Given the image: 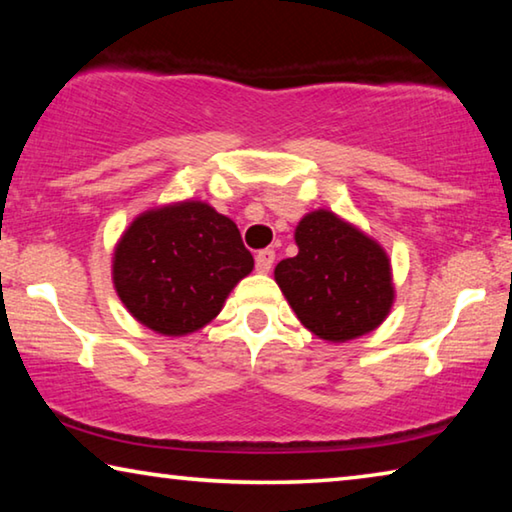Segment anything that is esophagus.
Instances as JSON below:
<instances>
[{
    "mask_svg": "<svg viewBox=\"0 0 512 512\" xmlns=\"http://www.w3.org/2000/svg\"><path fill=\"white\" fill-rule=\"evenodd\" d=\"M273 262H275V253L271 248H264L259 250V253L255 255V266L259 273H268L273 268Z\"/></svg>",
    "mask_w": 512,
    "mask_h": 512,
    "instance_id": "obj_1",
    "label": "esophagus"
}]
</instances>
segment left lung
I'll use <instances>...</instances> for the list:
<instances>
[{"label": "left lung", "instance_id": "8db88e82", "mask_svg": "<svg viewBox=\"0 0 512 512\" xmlns=\"http://www.w3.org/2000/svg\"><path fill=\"white\" fill-rule=\"evenodd\" d=\"M298 255L275 266V282L311 334L345 343L391 314V257L379 241L332 210L305 214L293 232Z\"/></svg>", "mask_w": 512, "mask_h": 512}]
</instances>
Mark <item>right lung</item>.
<instances>
[{
	"mask_svg": "<svg viewBox=\"0 0 512 512\" xmlns=\"http://www.w3.org/2000/svg\"><path fill=\"white\" fill-rule=\"evenodd\" d=\"M253 266L237 223L187 198L135 216L115 244L112 284L137 323L187 336L219 316Z\"/></svg>",
	"mask_w": 512,
	"mask_h": 512,
	"instance_id": "1",
	"label": "right lung"
}]
</instances>
